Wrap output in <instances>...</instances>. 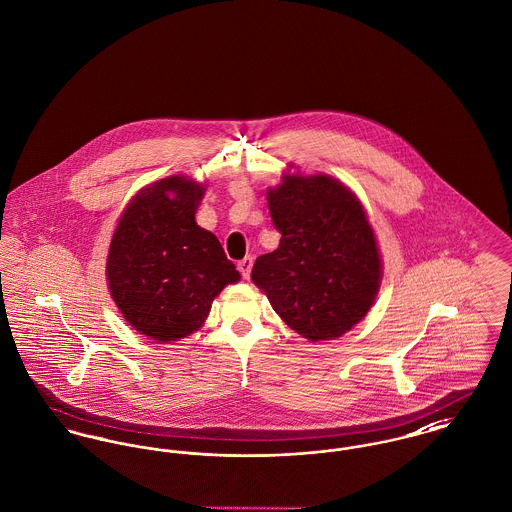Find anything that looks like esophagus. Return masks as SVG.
Returning <instances> with one entry per match:
<instances>
[{
	"label": "esophagus",
	"instance_id": "1",
	"mask_svg": "<svg viewBox=\"0 0 512 512\" xmlns=\"http://www.w3.org/2000/svg\"><path fill=\"white\" fill-rule=\"evenodd\" d=\"M251 267H253V257H245V259H241L239 263H237V269H239V273L243 278H249L251 275Z\"/></svg>",
	"mask_w": 512,
	"mask_h": 512
}]
</instances>
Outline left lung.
Listing matches in <instances>:
<instances>
[{"label":"left lung","mask_w":512,"mask_h":512,"mask_svg":"<svg viewBox=\"0 0 512 512\" xmlns=\"http://www.w3.org/2000/svg\"><path fill=\"white\" fill-rule=\"evenodd\" d=\"M280 243L257 257L251 280L282 321L315 341H331L368 314L382 259L360 200L329 175L286 173L267 191Z\"/></svg>","instance_id":"left-lung-1"}]
</instances>
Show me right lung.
<instances>
[{"mask_svg": "<svg viewBox=\"0 0 512 512\" xmlns=\"http://www.w3.org/2000/svg\"><path fill=\"white\" fill-rule=\"evenodd\" d=\"M204 185L173 175L128 202L107 257L111 296L142 335L169 343L202 327L212 300L239 280L218 237L195 222Z\"/></svg>", "mask_w": 512, "mask_h": 512, "instance_id": "add662e5", "label": "right lung"}]
</instances>
